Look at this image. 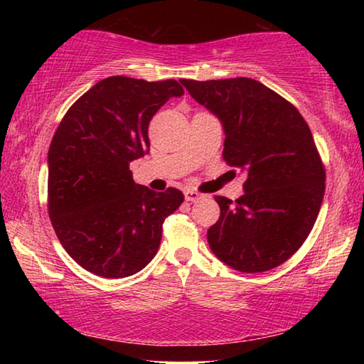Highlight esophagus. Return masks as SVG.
Instances as JSON below:
<instances>
[{"mask_svg": "<svg viewBox=\"0 0 364 364\" xmlns=\"http://www.w3.org/2000/svg\"><path fill=\"white\" fill-rule=\"evenodd\" d=\"M184 197H186V200H189V202H197V200L204 199V196H202L200 193H197V191H194V189H188L186 193H184Z\"/></svg>", "mask_w": 364, "mask_h": 364, "instance_id": "obj_1", "label": "esophagus"}]
</instances>
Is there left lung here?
Returning a JSON list of instances; mask_svg holds the SVG:
<instances>
[{
	"label": "left lung",
	"instance_id": "8db88e82",
	"mask_svg": "<svg viewBox=\"0 0 364 364\" xmlns=\"http://www.w3.org/2000/svg\"><path fill=\"white\" fill-rule=\"evenodd\" d=\"M220 119L223 159L245 173L236 200L217 196L220 218L207 231L221 262L242 273L273 269L310 234L326 189V170L304 117L257 80H180Z\"/></svg>",
	"mask_w": 364,
	"mask_h": 364
}]
</instances>
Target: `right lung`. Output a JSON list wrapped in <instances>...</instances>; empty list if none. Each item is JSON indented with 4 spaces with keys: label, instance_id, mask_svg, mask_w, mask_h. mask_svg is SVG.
Masks as SVG:
<instances>
[{
    "label": "right lung",
    "instance_id": "obj_1",
    "mask_svg": "<svg viewBox=\"0 0 364 364\" xmlns=\"http://www.w3.org/2000/svg\"><path fill=\"white\" fill-rule=\"evenodd\" d=\"M176 80L109 77L72 104L48 151V213L63 247L102 278H127L157 254L162 225L184 200L133 181L130 162L149 149L147 128Z\"/></svg>",
    "mask_w": 364,
    "mask_h": 364
}]
</instances>
